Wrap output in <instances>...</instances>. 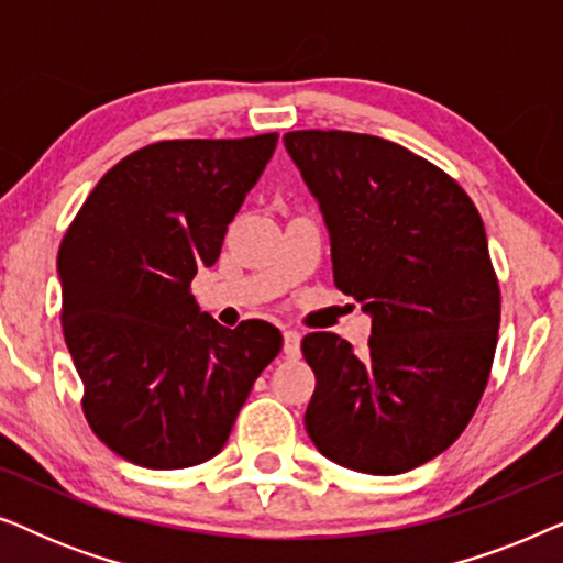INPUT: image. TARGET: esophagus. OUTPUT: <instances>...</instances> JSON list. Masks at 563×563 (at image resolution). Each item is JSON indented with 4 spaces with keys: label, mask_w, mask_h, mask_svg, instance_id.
<instances>
[{
    "label": "esophagus",
    "mask_w": 563,
    "mask_h": 563,
    "mask_svg": "<svg viewBox=\"0 0 563 563\" xmlns=\"http://www.w3.org/2000/svg\"><path fill=\"white\" fill-rule=\"evenodd\" d=\"M299 345H302V335L297 330H284V356L299 358V353H302Z\"/></svg>",
    "instance_id": "34e87169"
}]
</instances>
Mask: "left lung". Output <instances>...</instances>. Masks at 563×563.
Returning a JSON list of instances; mask_svg holds the SVG:
<instances>
[{
    "mask_svg": "<svg viewBox=\"0 0 563 563\" xmlns=\"http://www.w3.org/2000/svg\"><path fill=\"white\" fill-rule=\"evenodd\" d=\"M287 153L330 233L335 287L372 314L366 356L310 333L305 428L322 456L376 476L443 453L489 382L499 284L476 207L449 174L402 145L297 130Z\"/></svg>",
    "mask_w": 563,
    "mask_h": 563,
    "instance_id": "left-lung-1",
    "label": "left lung"
}]
</instances>
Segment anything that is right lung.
<instances>
[{"instance_id":"right-lung-1","label":"right lung","mask_w":563,"mask_h":563,"mask_svg":"<svg viewBox=\"0 0 563 563\" xmlns=\"http://www.w3.org/2000/svg\"><path fill=\"white\" fill-rule=\"evenodd\" d=\"M276 141L145 145L99 179L66 230L60 322L81 410L130 464L187 468L220 453L253 382L282 351L272 322L222 328L191 295Z\"/></svg>"}]
</instances>
